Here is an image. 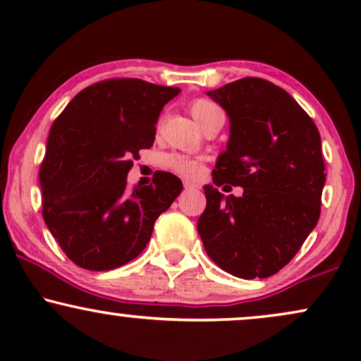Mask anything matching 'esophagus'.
<instances>
[{"label":"esophagus","mask_w":361,"mask_h":361,"mask_svg":"<svg viewBox=\"0 0 361 361\" xmlns=\"http://www.w3.org/2000/svg\"><path fill=\"white\" fill-rule=\"evenodd\" d=\"M183 186H185V190H192V188H195V186H197V185H195L193 181L185 180V181H183Z\"/></svg>","instance_id":"1"}]
</instances>
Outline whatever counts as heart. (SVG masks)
Segmentation results:
<instances>
[{
	"label": "heart",
	"instance_id": "1",
	"mask_svg": "<svg viewBox=\"0 0 361 361\" xmlns=\"http://www.w3.org/2000/svg\"><path fill=\"white\" fill-rule=\"evenodd\" d=\"M215 106L217 105H214L212 102L202 100L200 98V100H193L190 103V114H192V117L197 120V122H200V120L205 117V114H209L210 110L215 109ZM166 166L171 168L173 171L178 173V175L186 178H197L202 171L200 161L181 154H169L166 157Z\"/></svg>",
	"mask_w": 361,
	"mask_h": 361
}]
</instances>
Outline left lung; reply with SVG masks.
<instances>
[{
  "mask_svg": "<svg viewBox=\"0 0 361 361\" xmlns=\"http://www.w3.org/2000/svg\"><path fill=\"white\" fill-rule=\"evenodd\" d=\"M229 117L227 149L205 185L197 224L207 255L239 279H267L288 263L321 214L324 159L321 135L280 86L243 78L207 91ZM243 185L224 197L217 185Z\"/></svg>",
  "mask_w": 361,
  "mask_h": 361,
  "instance_id": "left-lung-1",
  "label": "left lung"
}]
</instances>
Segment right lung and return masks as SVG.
Wrapping results in <instances>:
<instances>
[{
    "label": "right lung",
    "mask_w": 361,
    "mask_h": 361,
    "mask_svg": "<svg viewBox=\"0 0 361 361\" xmlns=\"http://www.w3.org/2000/svg\"><path fill=\"white\" fill-rule=\"evenodd\" d=\"M178 93L134 78L100 81L52 123L40 166L42 215L78 267L105 271L137 258L156 219L183 190L166 171L152 185L127 188L132 159L152 146L161 110Z\"/></svg>",
    "instance_id": "add662e5"
}]
</instances>
